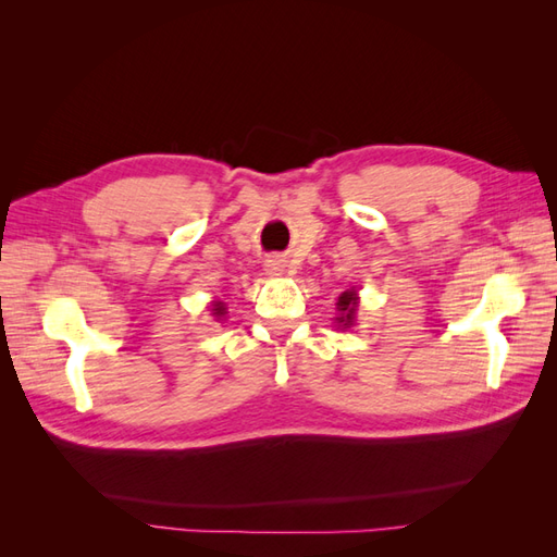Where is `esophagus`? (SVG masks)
Segmentation results:
<instances>
[{
	"label": "esophagus",
	"instance_id": "obj_1",
	"mask_svg": "<svg viewBox=\"0 0 557 557\" xmlns=\"http://www.w3.org/2000/svg\"><path fill=\"white\" fill-rule=\"evenodd\" d=\"M264 267H267V274L276 276V274H283V267H285V264H283V260H281V258H269Z\"/></svg>",
	"mask_w": 557,
	"mask_h": 557
}]
</instances>
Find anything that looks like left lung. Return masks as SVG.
Listing matches in <instances>:
<instances>
[{
    "label": "left lung",
    "mask_w": 557,
    "mask_h": 557,
    "mask_svg": "<svg viewBox=\"0 0 557 557\" xmlns=\"http://www.w3.org/2000/svg\"><path fill=\"white\" fill-rule=\"evenodd\" d=\"M358 293L356 288H350L346 293L339 295V301H336V311H339V315H336V323H339V327H350L352 323H356V311H358Z\"/></svg>",
    "instance_id": "left-lung-1"
}]
</instances>
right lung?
<instances>
[{
  "mask_svg": "<svg viewBox=\"0 0 557 557\" xmlns=\"http://www.w3.org/2000/svg\"><path fill=\"white\" fill-rule=\"evenodd\" d=\"M211 313H213L215 318H223V315L227 313L225 301H213V305H211Z\"/></svg>",
  "mask_w": 557,
  "mask_h": 557,
  "instance_id": "add662e5",
  "label": "right lung"
}]
</instances>
